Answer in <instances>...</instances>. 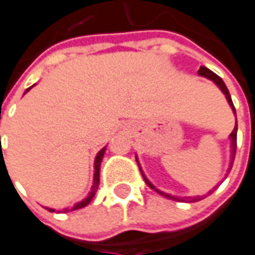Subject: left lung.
Segmentation results:
<instances>
[{
  "label": "left lung",
  "mask_w": 255,
  "mask_h": 255,
  "mask_svg": "<svg viewBox=\"0 0 255 255\" xmlns=\"http://www.w3.org/2000/svg\"><path fill=\"white\" fill-rule=\"evenodd\" d=\"M198 73L201 75V76H205V78H208L210 79V80H213L214 83L217 84L220 87V90L223 91L225 94V97H227V101H228V104H230V106L232 108V111H234V113L236 115V111H235V106H234V104H232V100H231V95H230V91H228V89H227V86H225V83L223 82V79L220 78V76H217L216 73L212 72L210 69H208L206 67H201L199 68V71H198ZM236 132H238V123L235 124V128H234V131L231 132L230 135V139H231V162H230V168H228V172L232 169V164H234V160H235V154H236ZM138 165H139V162H138ZM140 168V166H139ZM140 173H142V176H143L144 179V182L147 183V186H149L150 188H153V190H155V191L158 192V194H161L162 197H165L168 198V199H173V201H186V199H183V198H177L175 197V195H169V194H165V192H162L160 191V190H157V188L151 184V183L147 180V177L144 176L143 175V171H142V168H140ZM216 188H213L212 191H209L208 194H212V192L214 191ZM205 197H188L187 198V201L188 202H197V201H201V199H203Z\"/></svg>",
  "instance_id": "8db88e82"
}]
</instances>
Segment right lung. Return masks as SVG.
I'll list each match as a JSON object with an SVG mask.
<instances>
[{"label": "right lung", "instance_id": "obj_1", "mask_svg": "<svg viewBox=\"0 0 255 255\" xmlns=\"http://www.w3.org/2000/svg\"><path fill=\"white\" fill-rule=\"evenodd\" d=\"M32 87V86H31ZM30 87V89H31ZM30 89L25 90V93L28 91ZM105 150H106V146L104 147V149H101L100 151H98V154H97V157H95V162H94V182H93V187H91V191H90V194L87 195V198H84L82 202H78L75 206H73L71 210H78V209H82L84 208V206H87L90 202H91V199L94 198L95 192H97V190H98V184H100V168H101V162H102V158H104V154H105ZM50 212H54V209H49ZM69 209L65 208L64 209V212H68Z\"/></svg>", "mask_w": 255, "mask_h": 255}]
</instances>
